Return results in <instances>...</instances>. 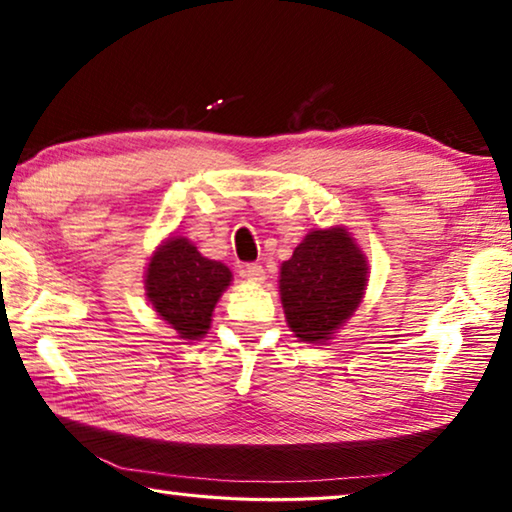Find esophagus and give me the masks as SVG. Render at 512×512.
Wrapping results in <instances>:
<instances>
[{
	"instance_id": "34e87169",
	"label": "esophagus",
	"mask_w": 512,
	"mask_h": 512,
	"mask_svg": "<svg viewBox=\"0 0 512 512\" xmlns=\"http://www.w3.org/2000/svg\"><path fill=\"white\" fill-rule=\"evenodd\" d=\"M241 277L253 284H259L266 280V271H264V266H259V264H246V266H241Z\"/></svg>"
}]
</instances>
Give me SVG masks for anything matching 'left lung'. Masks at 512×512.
Returning a JSON list of instances; mask_svg holds the SVG:
<instances>
[{
	"mask_svg": "<svg viewBox=\"0 0 512 512\" xmlns=\"http://www.w3.org/2000/svg\"><path fill=\"white\" fill-rule=\"evenodd\" d=\"M368 277V257L345 225L311 230L277 280L291 332L305 343L334 339L366 296Z\"/></svg>",
	"mask_w": 512,
	"mask_h": 512,
	"instance_id": "obj_1",
	"label": "left lung"
}]
</instances>
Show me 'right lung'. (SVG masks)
<instances>
[{"label":"right lung","instance_id":"1","mask_svg":"<svg viewBox=\"0 0 512 512\" xmlns=\"http://www.w3.org/2000/svg\"><path fill=\"white\" fill-rule=\"evenodd\" d=\"M232 271L207 259L187 237L171 235L153 250L144 271L146 300L178 339L198 341L212 325V314Z\"/></svg>","mask_w":512,"mask_h":512}]
</instances>
